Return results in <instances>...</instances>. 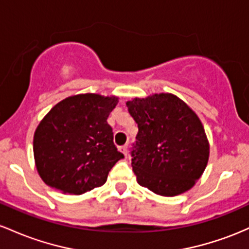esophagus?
<instances>
[{
  "label": "esophagus",
  "instance_id": "1",
  "mask_svg": "<svg viewBox=\"0 0 249 249\" xmlns=\"http://www.w3.org/2000/svg\"><path fill=\"white\" fill-rule=\"evenodd\" d=\"M120 150H121V152L124 153V155L125 156V158H128V147L127 146L120 147Z\"/></svg>",
  "mask_w": 249,
  "mask_h": 249
}]
</instances>
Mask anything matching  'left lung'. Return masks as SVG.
Wrapping results in <instances>:
<instances>
[{
    "label": "left lung",
    "instance_id": "obj_1",
    "mask_svg": "<svg viewBox=\"0 0 249 249\" xmlns=\"http://www.w3.org/2000/svg\"><path fill=\"white\" fill-rule=\"evenodd\" d=\"M139 133L132 166L139 185L162 196L182 194L207 166L209 143L196 114L173 94L127 102Z\"/></svg>",
    "mask_w": 249,
    "mask_h": 249
}]
</instances>
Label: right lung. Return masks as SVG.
<instances>
[{"label": "right lung", "mask_w": 249, "mask_h": 249, "mask_svg": "<svg viewBox=\"0 0 249 249\" xmlns=\"http://www.w3.org/2000/svg\"><path fill=\"white\" fill-rule=\"evenodd\" d=\"M117 102L115 96L74 95L43 117L34 134V158L46 185L79 195L107 181L114 164L124 158L107 122Z\"/></svg>", "instance_id": "obj_1"}]
</instances>
